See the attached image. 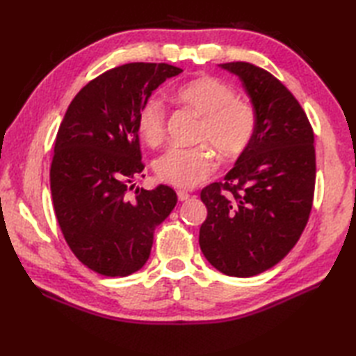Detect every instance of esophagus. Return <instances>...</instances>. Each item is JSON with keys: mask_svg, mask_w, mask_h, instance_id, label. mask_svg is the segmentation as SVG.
<instances>
[{"mask_svg": "<svg viewBox=\"0 0 356 356\" xmlns=\"http://www.w3.org/2000/svg\"><path fill=\"white\" fill-rule=\"evenodd\" d=\"M177 197H179L180 202H185V200L190 199V194H188V193L184 191V190H179V191H177Z\"/></svg>", "mask_w": 356, "mask_h": 356, "instance_id": "1", "label": "esophagus"}]
</instances>
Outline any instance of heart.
I'll list each match as a JSON object with an SVG mask.
<instances>
[{"label":"heart","mask_w":356,"mask_h":356,"mask_svg":"<svg viewBox=\"0 0 356 356\" xmlns=\"http://www.w3.org/2000/svg\"><path fill=\"white\" fill-rule=\"evenodd\" d=\"M172 97L202 118L197 142L213 147L222 157H236L251 142L255 131V111L226 82L205 76L174 90ZM166 111L159 97H149L138 116L140 136L157 145L165 134ZM216 170V157L207 147L170 148L157 159L156 172L163 182L177 188H194Z\"/></svg>","instance_id":"obj_1"}]
</instances>
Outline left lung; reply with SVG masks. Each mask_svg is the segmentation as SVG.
<instances>
[{
	"instance_id": "1",
	"label": "left lung",
	"mask_w": 356,
	"mask_h": 356,
	"mask_svg": "<svg viewBox=\"0 0 356 356\" xmlns=\"http://www.w3.org/2000/svg\"><path fill=\"white\" fill-rule=\"evenodd\" d=\"M218 65L241 81L257 124L223 182L200 193L208 216L199 245L222 274L246 278L282 261L305 231L315 188L314 131L269 72L249 63Z\"/></svg>"
}]
</instances>
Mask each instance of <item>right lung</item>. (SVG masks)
Listing matches in <instances>:
<instances>
[{"mask_svg":"<svg viewBox=\"0 0 356 356\" xmlns=\"http://www.w3.org/2000/svg\"><path fill=\"white\" fill-rule=\"evenodd\" d=\"M184 70L131 63L102 73L67 108L55 142L50 191L67 245L87 268L127 277L147 263L154 229L177 203L172 188H136L142 176L138 116L151 93ZM145 177V176H142Z\"/></svg>","mask_w":356,"mask_h":356,"instance_id":"obj_1","label":"right lung"}]
</instances>
